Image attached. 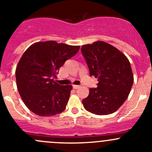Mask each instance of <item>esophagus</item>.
<instances>
[{"label": "esophagus", "mask_w": 152, "mask_h": 152, "mask_svg": "<svg viewBox=\"0 0 152 152\" xmlns=\"http://www.w3.org/2000/svg\"><path fill=\"white\" fill-rule=\"evenodd\" d=\"M73 89H79V87H80V86H79V85H73Z\"/></svg>", "instance_id": "esophagus-1"}]
</instances>
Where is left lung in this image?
<instances>
[{"instance_id":"1","label":"left lung","mask_w":152,"mask_h":152,"mask_svg":"<svg viewBox=\"0 0 152 152\" xmlns=\"http://www.w3.org/2000/svg\"><path fill=\"white\" fill-rule=\"evenodd\" d=\"M90 76L97 78L96 88L89 89L83 99L84 108L96 115H108L117 111L128 97L133 75L128 59L111 44L96 41L81 49Z\"/></svg>"}]
</instances>
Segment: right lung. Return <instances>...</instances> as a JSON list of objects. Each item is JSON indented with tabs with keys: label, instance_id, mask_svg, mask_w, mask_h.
I'll list each match as a JSON object with an SVG mask.
<instances>
[{
	"label": "right lung",
	"instance_id": "add662e5",
	"mask_svg": "<svg viewBox=\"0 0 152 152\" xmlns=\"http://www.w3.org/2000/svg\"><path fill=\"white\" fill-rule=\"evenodd\" d=\"M79 48L49 41L33 44L25 51L15 75L19 93L32 112L49 116L65 109L72 86L60 85L54 79L60 67L76 55Z\"/></svg>",
	"mask_w": 152,
	"mask_h": 152
}]
</instances>
